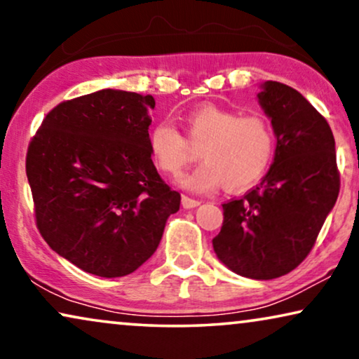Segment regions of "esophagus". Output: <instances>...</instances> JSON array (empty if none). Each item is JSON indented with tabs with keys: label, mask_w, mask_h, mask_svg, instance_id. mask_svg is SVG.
I'll list each match as a JSON object with an SVG mask.
<instances>
[{
	"label": "esophagus",
	"mask_w": 359,
	"mask_h": 359,
	"mask_svg": "<svg viewBox=\"0 0 359 359\" xmlns=\"http://www.w3.org/2000/svg\"><path fill=\"white\" fill-rule=\"evenodd\" d=\"M198 205H200V201H198V200H194V198H190V196L182 195V206H184L185 210L195 208V206H198Z\"/></svg>",
	"instance_id": "esophagus-1"
}]
</instances>
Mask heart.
Returning <instances> with one entry per match:
<instances>
[{
	"label": "heart",
	"instance_id": "heart-1",
	"mask_svg": "<svg viewBox=\"0 0 359 359\" xmlns=\"http://www.w3.org/2000/svg\"><path fill=\"white\" fill-rule=\"evenodd\" d=\"M187 136L163 120L149 131L148 144L156 168L179 174L200 148L203 164L184 175L180 184L191 191H211L224 184L239 190L254 185L266 172L275 154V135L260 115L201 105L187 117Z\"/></svg>",
	"mask_w": 359,
	"mask_h": 359
}]
</instances>
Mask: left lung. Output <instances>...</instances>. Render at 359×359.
Returning <instances> with one entry per match:
<instances>
[{"mask_svg":"<svg viewBox=\"0 0 359 359\" xmlns=\"http://www.w3.org/2000/svg\"><path fill=\"white\" fill-rule=\"evenodd\" d=\"M259 104L276 138L275 158L260 185L223 205L213 239L229 270L273 280L309 254L340 191L335 140L327 120L290 86L265 81Z\"/></svg>","mask_w":359,"mask_h":359,"instance_id":"obj_1","label":"left lung"}]
</instances>
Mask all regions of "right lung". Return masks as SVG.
<instances>
[{
	"label": "right lung",
	"mask_w": 359,
	"mask_h": 359,
	"mask_svg": "<svg viewBox=\"0 0 359 359\" xmlns=\"http://www.w3.org/2000/svg\"><path fill=\"white\" fill-rule=\"evenodd\" d=\"M154 105L153 95L118 89L65 100L29 144L26 172L40 234L88 273H133L179 211V191L151 159Z\"/></svg>",
	"instance_id": "right-lung-1"
}]
</instances>
